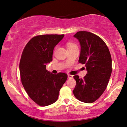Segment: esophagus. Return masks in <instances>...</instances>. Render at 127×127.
Instances as JSON below:
<instances>
[{
    "label": "esophagus",
    "instance_id": "34e87169",
    "mask_svg": "<svg viewBox=\"0 0 127 127\" xmlns=\"http://www.w3.org/2000/svg\"><path fill=\"white\" fill-rule=\"evenodd\" d=\"M68 78H73V76L71 75V74H68Z\"/></svg>",
    "mask_w": 127,
    "mask_h": 127
}]
</instances>
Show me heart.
<instances>
[{
    "label": "heart",
    "instance_id": "b5f03b06",
    "mask_svg": "<svg viewBox=\"0 0 127 127\" xmlns=\"http://www.w3.org/2000/svg\"><path fill=\"white\" fill-rule=\"evenodd\" d=\"M67 46H68V49H69V48L73 47H75V46H76L75 44L73 43H71V42H68V43H67Z\"/></svg>",
    "mask_w": 127,
    "mask_h": 127
}]
</instances>
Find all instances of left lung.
Listing matches in <instances>:
<instances>
[{
  "mask_svg": "<svg viewBox=\"0 0 127 127\" xmlns=\"http://www.w3.org/2000/svg\"><path fill=\"white\" fill-rule=\"evenodd\" d=\"M80 42V63L85 64L87 73L83 79L73 76L75 97L85 103H93L103 93L112 72L111 56L105 42L98 35L86 31L73 35Z\"/></svg>",
  "mask_w": 127,
  "mask_h": 127,
  "instance_id": "1",
  "label": "left lung"
}]
</instances>
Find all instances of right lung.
I'll return each mask as SVG.
<instances>
[{"label": "right lung", "instance_id": "add662e5", "mask_svg": "<svg viewBox=\"0 0 127 127\" xmlns=\"http://www.w3.org/2000/svg\"><path fill=\"white\" fill-rule=\"evenodd\" d=\"M64 36H35L28 42L22 53L19 65L22 84L29 97L39 106L55 102L67 79L66 73L54 74L46 70V64L53 60L54 47Z\"/></svg>", "mask_w": 127, "mask_h": 127}]
</instances>
